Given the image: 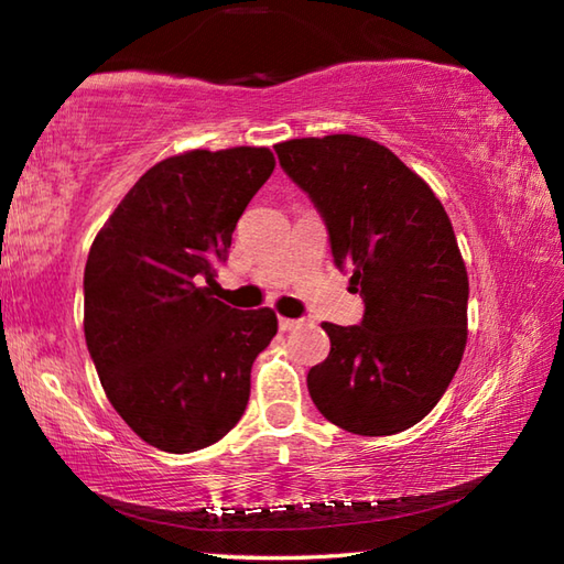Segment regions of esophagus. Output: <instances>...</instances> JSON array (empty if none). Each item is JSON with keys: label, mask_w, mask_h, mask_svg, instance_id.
Here are the masks:
<instances>
[{"label": "esophagus", "mask_w": 564, "mask_h": 564, "mask_svg": "<svg viewBox=\"0 0 564 564\" xmlns=\"http://www.w3.org/2000/svg\"><path fill=\"white\" fill-rule=\"evenodd\" d=\"M299 326H301L299 318H279V328L281 330H293V328H299Z\"/></svg>", "instance_id": "obj_1"}]
</instances>
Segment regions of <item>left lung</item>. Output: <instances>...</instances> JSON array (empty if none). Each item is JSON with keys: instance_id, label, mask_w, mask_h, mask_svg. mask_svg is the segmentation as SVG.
Masks as SVG:
<instances>
[{"instance_id": "left-lung-1", "label": "left lung", "mask_w": 564, "mask_h": 564, "mask_svg": "<svg viewBox=\"0 0 564 564\" xmlns=\"http://www.w3.org/2000/svg\"><path fill=\"white\" fill-rule=\"evenodd\" d=\"M275 154L366 303L358 326L323 323L330 352L308 370L313 403L348 433H403L443 398L467 340L470 289L451 218L378 141L333 133L283 141Z\"/></svg>"}]
</instances>
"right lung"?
<instances>
[{
	"label": "right lung",
	"instance_id": "add662e5",
	"mask_svg": "<svg viewBox=\"0 0 564 564\" xmlns=\"http://www.w3.org/2000/svg\"><path fill=\"white\" fill-rule=\"evenodd\" d=\"M269 149L186 151L151 166L113 208L84 269V336L113 410L166 453L214 445L241 420L251 366L279 330L271 308L212 299Z\"/></svg>",
	"mask_w": 564,
	"mask_h": 564
}]
</instances>
